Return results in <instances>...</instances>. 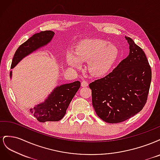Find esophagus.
Returning a JSON list of instances; mask_svg holds the SVG:
<instances>
[{"label": "esophagus", "instance_id": "1", "mask_svg": "<svg viewBox=\"0 0 160 160\" xmlns=\"http://www.w3.org/2000/svg\"><path fill=\"white\" fill-rule=\"evenodd\" d=\"M81 86L82 87H88V82L86 81H83L81 82Z\"/></svg>", "mask_w": 160, "mask_h": 160}]
</instances>
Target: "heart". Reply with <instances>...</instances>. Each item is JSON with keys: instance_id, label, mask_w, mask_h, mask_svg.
I'll list each match as a JSON object with an SVG mask.
<instances>
[{"instance_id": "heart-1", "label": "heart", "mask_w": 160, "mask_h": 160, "mask_svg": "<svg viewBox=\"0 0 160 160\" xmlns=\"http://www.w3.org/2000/svg\"><path fill=\"white\" fill-rule=\"evenodd\" d=\"M118 55V50L115 45L105 40L94 38L79 42L75 53H67L66 59L72 68H79L82 62L89 61V71L95 75H101L109 70Z\"/></svg>"}]
</instances>
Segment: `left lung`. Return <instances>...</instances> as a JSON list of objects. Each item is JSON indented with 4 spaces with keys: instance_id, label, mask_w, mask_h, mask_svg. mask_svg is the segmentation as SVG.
<instances>
[{
    "instance_id": "8db88e82",
    "label": "left lung",
    "mask_w": 160,
    "mask_h": 160,
    "mask_svg": "<svg viewBox=\"0 0 160 160\" xmlns=\"http://www.w3.org/2000/svg\"><path fill=\"white\" fill-rule=\"evenodd\" d=\"M129 55L108 75L89 84L92 103L98 117L109 123L123 122L146 105L152 70L145 52L132 38Z\"/></svg>"
}]
</instances>
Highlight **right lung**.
<instances>
[{"mask_svg": "<svg viewBox=\"0 0 160 160\" xmlns=\"http://www.w3.org/2000/svg\"><path fill=\"white\" fill-rule=\"evenodd\" d=\"M54 35L53 31H45L36 33L28 38L19 46L14 53L11 68H14L22 58L49 43ZM10 75L12 76L11 71ZM80 86V81H77L57 87L45 102L30 109L31 113L40 122H58L65 116L71 100Z\"/></svg>", "mask_w": 160, "mask_h": 160, "instance_id": "right-lung-1", "label": "right lung"}]
</instances>
